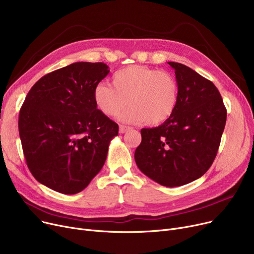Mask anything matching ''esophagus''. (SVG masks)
<instances>
[{
  "label": "esophagus",
  "instance_id": "obj_1",
  "mask_svg": "<svg viewBox=\"0 0 254 254\" xmlns=\"http://www.w3.org/2000/svg\"><path fill=\"white\" fill-rule=\"evenodd\" d=\"M129 129H130V127H127V126H120L119 127V132H120V134H125V132L128 131Z\"/></svg>",
  "mask_w": 254,
  "mask_h": 254
}]
</instances>
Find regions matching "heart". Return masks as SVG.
<instances>
[{
    "instance_id": "obj_1",
    "label": "heart",
    "mask_w": 254,
    "mask_h": 254,
    "mask_svg": "<svg viewBox=\"0 0 254 254\" xmlns=\"http://www.w3.org/2000/svg\"><path fill=\"white\" fill-rule=\"evenodd\" d=\"M112 85L100 83L93 89V100L106 116L115 117L125 107L124 123L158 126L174 113L178 103V84L168 72L131 64L114 73Z\"/></svg>"
}]
</instances>
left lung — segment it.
<instances>
[{"mask_svg":"<svg viewBox=\"0 0 254 254\" xmlns=\"http://www.w3.org/2000/svg\"><path fill=\"white\" fill-rule=\"evenodd\" d=\"M175 70L178 103L163 125L142 128L135 151L140 171L167 188L202 177L217 154L226 122L220 93L210 80L186 66L169 62Z\"/></svg>","mask_w":254,"mask_h":254,"instance_id":"1","label":"left lung"}]
</instances>
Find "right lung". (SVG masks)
I'll return each instance as SVG.
<instances>
[{
	"instance_id": "add662e5",
	"label": "right lung",
	"mask_w": 254,
	"mask_h": 254,
	"mask_svg": "<svg viewBox=\"0 0 254 254\" xmlns=\"http://www.w3.org/2000/svg\"><path fill=\"white\" fill-rule=\"evenodd\" d=\"M109 72L104 63H74L39 79L26 96L18 118L22 150L47 188L78 193L103 168L118 125L97 108L93 89Z\"/></svg>"
}]
</instances>
